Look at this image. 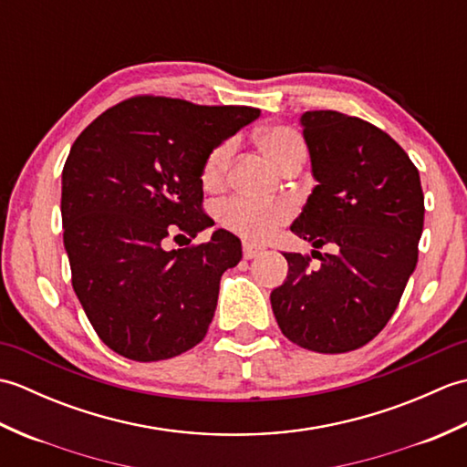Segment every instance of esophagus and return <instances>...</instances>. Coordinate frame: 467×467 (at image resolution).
Here are the masks:
<instances>
[{
  "label": "esophagus",
  "mask_w": 467,
  "mask_h": 467,
  "mask_svg": "<svg viewBox=\"0 0 467 467\" xmlns=\"http://www.w3.org/2000/svg\"><path fill=\"white\" fill-rule=\"evenodd\" d=\"M261 253H263V246L253 244V243H243V256L246 261L254 259V256H259Z\"/></svg>",
  "instance_id": "1"
}]
</instances>
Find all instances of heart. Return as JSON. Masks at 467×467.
<instances>
[{
    "label": "heart",
    "instance_id": "b5f03b06",
    "mask_svg": "<svg viewBox=\"0 0 467 467\" xmlns=\"http://www.w3.org/2000/svg\"><path fill=\"white\" fill-rule=\"evenodd\" d=\"M263 152L269 156V161L281 168L289 171L293 166H301L306 158V146L299 132L286 126H271L259 138ZM234 152L233 140H223L208 152L202 164L201 181L208 191L221 188L228 164ZM295 208L285 198H273V201H253L244 196H231L216 206V218L223 228L234 234L243 236L246 241L261 243L266 241L276 231V228L286 224L293 218Z\"/></svg>",
    "mask_w": 467,
    "mask_h": 467
}]
</instances>
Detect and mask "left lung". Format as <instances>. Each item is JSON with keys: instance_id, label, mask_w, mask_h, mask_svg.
Here are the masks:
<instances>
[{"instance_id": "1", "label": "left lung", "mask_w": 467, "mask_h": 467, "mask_svg": "<svg viewBox=\"0 0 467 467\" xmlns=\"http://www.w3.org/2000/svg\"><path fill=\"white\" fill-rule=\"evenodd\" d=\"M301 124L319 184L291 231L329 253H283L289 275L271 305L295 345L345 353L379 335L398 309L418 265L423 191L408 152L381 128L335 110L305 112Z\"/></svg>"}]
</instances>
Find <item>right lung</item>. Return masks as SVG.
<instances>
[{
    "instance_id": "add662e5",
    "label": "right lung",
    "mask_w": 467,
    "mask_h": 467,
    "mask_svg": "<svg viewBox=\"0 0 467 467\" xmlns=\"http://www.w3.org/2000/svg\"><path fill=\"white\" fill-rule=\"evenodd\" d=\"M259 114L134 96L76 138L62 172L64 246L88 321L118 355L162 361L204 339L221 276L243 251L223 228L191 243L213 224L202 211V164ZM172 232L189 234L184 250L161 246Z\"/></svg>"
}]
</instances>
